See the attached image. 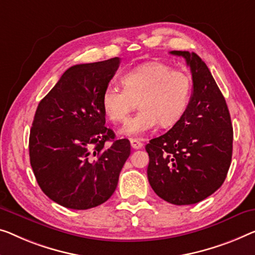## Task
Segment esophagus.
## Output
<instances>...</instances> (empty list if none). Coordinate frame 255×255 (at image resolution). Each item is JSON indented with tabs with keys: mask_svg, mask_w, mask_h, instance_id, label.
<instances>
[{
	"mask_svg": "<svg viewBox=\"0 0 255 255\" xmlns=\"http://www.w3.org/2000/svg\"><path fill=\"white\" fill-rule=\"evenodd\" d=\"M130 144H131L132 149H135V150L142 149V147H143V143L140 142V140L136 139V138H130Z\"/></svg>",
	"mask_w": 255,
	"mask_h": 255,
	"instance_id": "1",
	"label": "esophagus"
}]
</instances>
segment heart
Wrapping results in <instances>:
<instances>
[{"mask_svg": "<svg viewBox=\"0 0 255 255\" xmlns=\"http://www.w3.org/2000/svg\"><path fill=\"white\" fill-rule=\"evenodd\" d=\"M120 81L124 89L106 87L101 105L110 121L124 123L137 102L139 111L121 129L128 136L143 135L158 123L165 128L174 126L187 112L191 100V78L162 62L132 68Z\"/></svg>", "mask_w": 255, "mask_h": 255, "instance_id": "obj_1", "label": "heart"}]
</instances>
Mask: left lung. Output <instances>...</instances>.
Returning a JSON list of instances; mask_svg holds the SVG:
<instances>
[{
    "mask_svg": "<svg viewBox=\"0 0 255 255\" xmlns=\"http://www.w3.org/2000/svg\"><path fill=\"white\" fill-rule=\"evenodd\" d=\"M170 54L183 57L190 66L192 95L181 120L146 144L147 178L161 199L191 205L207 198L225 182L234 131L225 97L206 64L195 52Z\"/></svg>",
    "mask_w": 255,
    "mask_h": 255,
    "instance_id": "left-lung-1",
    "label": "left lung"
}]
</instances>
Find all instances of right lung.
<instances>
[{"label": "right lung", "mask_w": 255, "mask_h": 255, "mask_svg": "<svg viewBox=\"0 0 255 255\" xmlns=\"http://www.w3.org/2000/svg\"><path fill=\"white\" fill-rule=\"evenodd\" d=\"M120 58L80 64L64 72L37 105L29 160L40 188L72 210H88L113 195L130 154L127 138L105 127L101 98ZM106 141L112 143L109 147Z\"/></svg>", "instance_id": "right-lung-1"}]
</instances>
